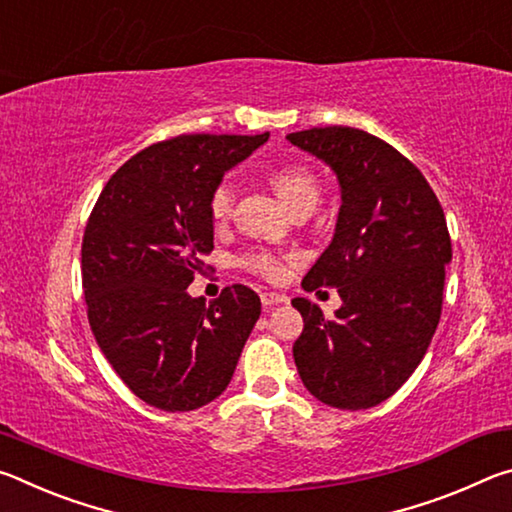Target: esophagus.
Segmentation results:
<instances>
[{
	"instance_id": "34e87169",
	"label": "esophagus",
	"mask_w": 512,
	"mask_h": 512,
	"mask_svg": "<svg viewBox=\"0 0 512 512\" xmlns=\"http://www.w3.org/2000/svg\"><path fill=\"white\" fill-rule=\"evenodd\" d=\"M289 298L284 293H275V291H264L262 293V305L264 307H273V305H284Z\"/></svg>"
}]
</instances>
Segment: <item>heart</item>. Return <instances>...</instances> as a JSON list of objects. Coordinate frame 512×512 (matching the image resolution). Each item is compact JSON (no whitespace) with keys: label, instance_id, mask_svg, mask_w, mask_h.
<instances>
[{"label":"heart","instance_id":"heart-1","mask_svg":"<svg viewBox=\"0 0 512 512\" xmlns=\"http://www.w3.org/2000/svg\"><path fill=\"white\" fill-rule=\"evenodd\" d=\"M271 185L275 189L277 198L284 205H291L300 201L305 196H318V185L316 178L305 167H280L271 173ZM232 198H235V192H232V185L221 183L214 189V194L210 198V214L214 221H223L228 219V214L232 210ZM253 266L255 271H259L266 277H277L282 273V266L277 259L271 255H257L253 257Z\"/></svg>","mask_w":512,"mask_h":512}]
</instances>
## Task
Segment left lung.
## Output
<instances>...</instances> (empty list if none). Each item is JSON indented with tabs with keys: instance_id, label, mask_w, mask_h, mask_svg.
Listing matches in <instances>:
<instances>
[{
	"instance_id": "left-lung-1",
	"label": "left lung",
	"mask_w": 512,
	"mask_h": 512,
	"mask_svg": "<svg viewBox=\"0 0 512 512\" xmlns=\"http://www.w3.org/2000/svg\"><path fill=\"white\" fill-rule=\"evenodd\" d=\"M287 140L334 171L341 210L334 237L302 280L329 287L334 318L293 298L305 329L293 359L307 391L343 411L388 400L418 368L443 309L452 262L445 212L413 162L359 128L327 126Z\"/></svg>"
}]
</instances>
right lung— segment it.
Listing matches in <instances>:
<instances>
[{
  "instance_id": "add662e5",
  "label": "right lung",
  "mask_w": 512,
  "mask_h": 512,
  "mask_svg": "<svg viewBox=\"0 0 512 512\" xmlns=\"http://www.w3.org/2000/svg\"><path fill=\"white\" fill-rule=\"evenodd\" d=\"M262 135H180L119 167L85 225L83 293L94 339L124 384L160 411H194L228 388L262 314L244 284L210 305L187 287L214 248L210 198Z\"/></svg>"
}]
</instances>
